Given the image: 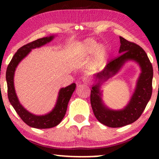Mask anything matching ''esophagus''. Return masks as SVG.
<instances>
[{"mask_svg": "<svg viewBox=\"0 0 159 159\" xmlns=\"http://www.w3.org/2000/svg\"><path fill=\"white\" fill-rule=\"evenodd\" d=\"M82 82H83V83L84 84H90V82H91L90 78L88 77H84L83 78V80H82Z\"/></svg>", "mask_w": 159, "mask_h": 159, "instance_id": "obj_1", "label": "esophagus"}]
</instances>
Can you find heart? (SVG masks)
I'll return each instance as SVG.
<instances>
[{"label":"heart","instance_id":"1","mask_svg":"<svg viewBox=\"0 0 159 159\" xmlns=\"http://www.w3.org/2000/svg\"><path fill=\"white\" fill-rule=\"evenodd\" d=\"M82 53L84 56H90L93 54V60L95 64L103 63L108 56V49L105 45L100 44L94 39H88L82 45Z\"/></svg>","mask_w":159,"mask_h":159}]
</instances>
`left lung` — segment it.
<instances>
[{
	"instance_id": "left-lung-1",
	"label": "left lung",
	"mask_w": 159,
	"mask_h": 159,
	"mask_svg": "<svg viewBox=\"0 0 159 159\" xmlns=\"http://www.w3.org/2000/svg\"><path fill=\"white\" fill-rule=\"evenodd\" d=\"M120 48L118 57L111 61L102 71L95 74L96 84H93L90 94V103L95 116L100 122L109 127H121L133 123L143 114L152 95L153 66L146 53L140 46L119 37ZM136 61L141 66V73L136 90L128 105L121 110H112L104 105L99 90L100 82L112 77L127 60Z\"/></svg>"
}]
</instances>
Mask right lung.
Returning a JSON list of instances; mask_svg holds the SVG:
<instances>
[{
	"label": "right lung",
	"mask_w": 159,
	"mask_h": 159,
	"mask_svg": "<svg viewBox=\"0 0 159 159\" xmlns=\"http://www.w3.org/2000/svg\"><path fill=\"white\" fill-rule=\"evenodd\" d=\"M53 38V35L45 37V38L38 39L31 43H27V45H23L13 56L6 69V79L7 82L8 98L11 104L24 122L29 125L30 127L37 128V129H48V128L56 127L61 121L66 114L69 100L76 88V84L72 83L66 88H61L58 93L57 102L53 109L48 114L38 116L28 111L19 103L16 92H15L14 84V72L19 62L30 53L32 49L40 48L47 44L48 43L51 42Z\"/></svg>",
	"instance_id": "right-lung-1"
}]
</instances>
